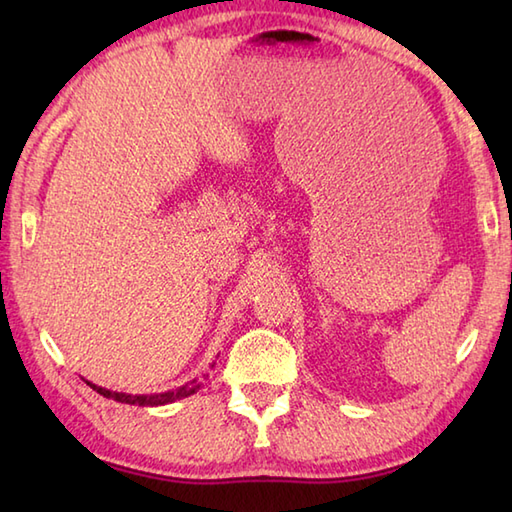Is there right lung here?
I'll list each match as a JSON object with an SVG mask.
<instances>
[{
    "mask_svg": "<svg viewBox=\"0 0 512 512\" xmlns=\"http://www.w3.org/2000/svg\"><path fill=\"white\" fill-rule=\"evenodd\" d=\"M94 391H99L101 396L105 398H112L116 402H127V405H140V407H156V405H167V402H173L178 398H187L191 394H195V391L200 389V383L198 380H193L191 385H182L180 389L176 391H165V394H149V396H132V394H123V391H110L105 387H99V385H92L88 383Z\"/></svg>",
    "mask_w": 512,
    "mask_h": 512,
    "instance_id": "add662e5",
    "label": "right lung"
}]
</instances>
